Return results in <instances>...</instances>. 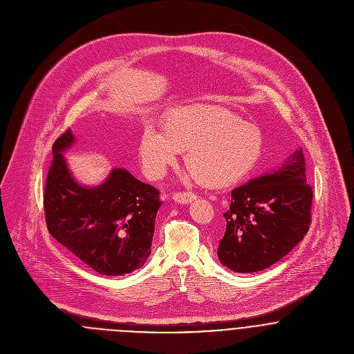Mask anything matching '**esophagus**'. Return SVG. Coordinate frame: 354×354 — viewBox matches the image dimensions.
I'll use <instances>...</instances> for the list:
<instances>
[{"instance_id": "34e87169", "label": "esophagus", "mask_w": 354, "mask_h": 354, "mask_svg": "<svg viewBox=\"0 0 354 354\" xmlns=\"http://www.w3.org/2000/svg\"><path fill=\"white\" fill-rule=\"evenodd\" d=\"M194 199H196V195L192 192H176L173 195V201L180 203V204H187V203L192 202Z\"/></svg>"}]
</instances>
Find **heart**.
<instances>
[{
	"mask_svg": "<svg viewBox=\"0 0 354 354\" xmlns=\"http://www.w3.org/2000/svg\"><path fill=\"white\" fill-rule=\"evenodd\" d=\"M163 127L165 131L146 124L140 133V162L152 180L176 165L181 150H188L187 165L196 178L209 187L230 185L252 170L261 152L260 129L219 106L176 107Z\"/></svg>",
	"mask_w": 354,
	"mask_h": 354,
	"instance_id": "obj_1",
	"label": "heart"
}]
</instances>
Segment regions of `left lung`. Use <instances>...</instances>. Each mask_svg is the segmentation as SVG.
Segmentation results:
<instances>
[{"label": "left lung", "mask_w": 354, "mask_h": 354, "mask_svg": "<svg viewBox=\"0 0 354 354\" xmlns=\"http://www.w3.org/2000/svg\"><path fill=\"white\" fill-rule=\"evenodd\" d=\"M301 149L275 171L232 191L218 245L221 263L234 272L261 271L290 252L309 230L312 187Z\"/></svg>", "instance_id": "1"}]
</instances>
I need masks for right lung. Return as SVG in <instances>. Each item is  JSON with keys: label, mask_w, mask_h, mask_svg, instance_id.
<instances>
[{"label": "right lung", "mask_w": 354, "mask_h": 354, "mask_svg": "<svg viewBox=\"0 0 354 354\" xmlns=\"http://www.w3.org/2000/svg\"><path fill=\"white\" fill-rule=\"evenodd\" d=\"M72 143L71 129L53 143L44 192L48 230L102 275L129 274L151 253L159 191L125 169L113 170L97 188L79 185L61 155Z\"/></svg>", "instance_id": "right-lung-1"}]
</instances>
